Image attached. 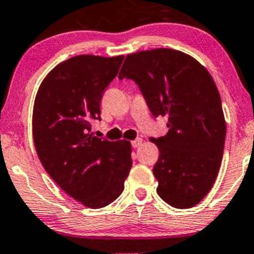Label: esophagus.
Wrapping results in <instances>:
<instances>
[{"instance_id": "esophagus-1", "label": "esophagus", "mask_w": 254, "mask_h": 254, "mask_svg": "<svg viewBox=\"0 0 254 254\" xmlns=\"http://www.w3.org/2000/svg\"><path fill=\"white\" fill-rule=\"evenodd\" d=\"M141 143H142V139H140V137H139V139H135L134 141H131V146L134 148H136V147H139Z\"/></svg>"}]
</instances>
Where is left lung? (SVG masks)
Masks as SVG:
<instances>
[{"label":"left lung","mask_w":254,"mask_h":254,"mask_svg":"<svg viewBox=\"0 0 254 254\" xmlns=\"http://www.w3.org/2000/svg\"><path fill=\"white\" fill-rule=\"evenodd\" d=\"M134 79L153 117L167 118L168 132L151 141L157 194L171 206L189 209L209 193L224 155L226 123L211 75L194 58L172 49L127 56L119 79Z\"/></svg>","instance_id":"obj_1"}]
</instances>
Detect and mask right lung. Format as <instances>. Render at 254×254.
<instances>
[{"label": "right lung", "mask_w": 254, "mask_h": 254, "mask_svg": "<svg viewBox=\"0 0 254 254\" xmlns=\"http://www.w3.org/2000/svg\"><path fill=\"white\" fill-rule=\"evenodd\" d=\"M124 56L77 55L43 79L33 108V139L43 167L65 193L91 209L113 203L131 168V145L93 136L101 99Z\"/></svg>", "instance_id": "add662e5"}]
</instances>
